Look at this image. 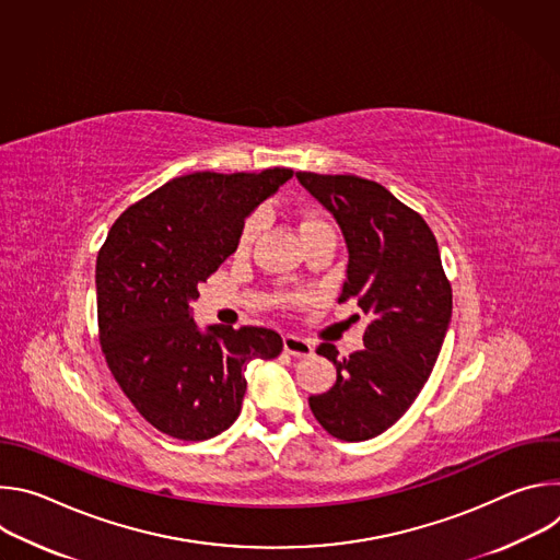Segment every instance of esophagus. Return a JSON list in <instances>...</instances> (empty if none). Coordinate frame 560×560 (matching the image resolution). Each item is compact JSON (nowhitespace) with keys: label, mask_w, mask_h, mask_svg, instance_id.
<instances>
[{"label":"esophagus","mask_w":560,"mask_h":560,"mask_svg":"<svg viewBox=\"0 0 560 560\" xmlns=\"http://www.w3.org/2000/svg\"><path fill=\"white\" fill-rule=\"evenodd\" d=\"M283 350L292 357H310L314 352V346H312V341L301 339L296 335H285L283 337Z\"/></svg>","instance_id":"esophagus-1"}]
</instances>
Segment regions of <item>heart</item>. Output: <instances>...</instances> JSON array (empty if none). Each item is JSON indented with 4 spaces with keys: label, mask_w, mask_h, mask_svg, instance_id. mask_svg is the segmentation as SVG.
<instances>
[{
    "label": "heart",
    "mask_w": 560,
    "mask_h": 560,
    "mask_svg": "<svg viewBox=\"0 0 560 560\" xmlns=\"http://www.w3.org/2000/svg\"><path fill=\"white\" fill-rule=\"evenodd\" d=\"M296 225H299L301 236H307V234H312V232H316V230H332L330 223H328L322 214L314 212V210H303V212H299ZM257 232H259V217L253 214V217H248V219L244 221L242 230H238V236H236V253H246V250L253 246Z\"/></svg>",
    "instance_id": "heart-1"
}]
</instances>
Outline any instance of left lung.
Segmentation results:
<instances>
[{
    "label": "left lung",
    "mask_w": 560,
    "mask_h": 560,
    "mask_svg": "<svg viewBox=\"0 0 560 560\" xmlns=\"http://www.w3.org/2000/svg\"><path fill=\"white\" fill-rule=\"evenodd\" d=\"M296 179L343 230L350 257L339 301L357 299L370 318L363 350L337 359L332 343L316 348L337 365V383L307 404L335 439L368 441L408 412L432 374L452 316V285L425 219L381 184L316 173Z\"/></svg>",
    "instance_id": "8db88e82"
}]
</instances>
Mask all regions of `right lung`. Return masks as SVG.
Instances as JSON below:
<instances>
[{
  "label": "right lung",
  "instance_id": "obj_1",
  "mask_svg": "<svg viewBox=\"0 0 560 560\" xmlns=\"http://www.w3.org/2000/svg\"><path fill=\"white\" fill-rule=\"evenodd\" d=\"M292 177L195 173L128 206L97 255V326L104 359L137 412L159 432L206 441L234 423L255 359L283 341L268 328L192 322L190 301L236 250L246 217Z\"/></svg>",
  "mask_w": 560,
  "mask_h": 560
}]
</instances>
